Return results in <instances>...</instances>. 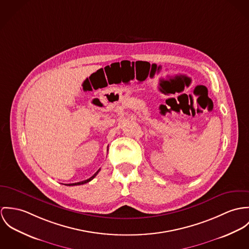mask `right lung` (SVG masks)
<instances>
[{
    "instance_id": "add662e5",
    "label": "right lung",
    "mask_w": 249,
    "mask_h": 249,
    "mask_svg": "<svg viewBox=\"0 0 249 249\" xmlns=\"http://www.w3.org/2000/svg\"><path fill=\"white\" fill-rule=\"evenodd\" d=\"M100 171V169L92 176V177H90L89 178H88V179H86V180H83V181H80V182H75V183H70V184H65V185H69V186H74V185H81V184H85V183H87V182H89V181H90L91 179H93L94 178H95V176L98 174V172Z\"/></svg>"
}]
</instances>
